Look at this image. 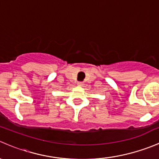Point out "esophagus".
<instances>
[{
	"label": "esophagus",
	"mask_w": 159,
	"mask_h": 159,
	"mask_svg": "<svg viewBox=\"0 0 159 159\" xmlns=\"http://www.w3.org/2000/svg\"><path fill=\"white\" fill-rule=\"evenodd\" d=\"M78 86H82L83 85V82H81V81H79V82H78Z\"/></svg>",
	"instance_id": "1"
}]
</instances>
